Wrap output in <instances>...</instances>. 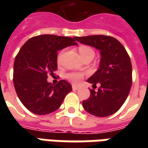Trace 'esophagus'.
<instances>
[{
  "label": "esophagus",
  "instance_id": "34e87169",
  "mask_svg": "<svg viewBox=\"0 0 148 148\" xmlns=\"http://www.w3.org/2000/svg\"><path fill=\"white\" fill-rule=\"evenodd\" d=\"M72 89H73V90H77L79 89V87L76 86H72Z\"/></svg>",
  "mask_w": 148,
  "mask_h": 148
}]
</instances>
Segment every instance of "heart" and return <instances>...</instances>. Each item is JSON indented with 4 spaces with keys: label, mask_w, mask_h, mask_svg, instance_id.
Listing matches in <instances>:
<instances>
[{
    "label": "heart",
    "mask_w": 148,
    "mask_h": 148,
    "mask_svg": "<svg viewBox=\"0 0 148 148\" xmlns=\"http://www.w3.org/2000/svg\"><path fill=\"white\" fill-rule=\"evenodd\" d=\"M78 51H79L80 55L82 58H86L89 55H94V52H93V49L90 48V47H88V46H80L78 47ZM61 55L62 52L58 55V60H59ZM66 78L68 79V81H70L73 84L77 85V84L80 83L81 81L82 80L83 74H80V73H69V74H66Z\"/></svg>",
    "instance_id": "obj_1"
}]
</instances>
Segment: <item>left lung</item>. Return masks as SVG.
<instances>
[{
    "label": "left lung",
    "instance_id": "obj_1",
    "mask_svg": "<svg viewBox=\"0 0 148 148\" xmlns=\"http://www.w3.org/2000/svg\"><path fill=\"white\" fill-rule=\"evenodd\" d=\"M77 42L100 51L99 69L87 80L98 91L90 90V96L82 101L84 109L90 114L105 117L117 112L130 92L132 83L131 59L124 46L113 37L97 35L74 37Z\"/></svg>",
    "mask_w": 148,
    "mask_h": 148
}]
</instances>
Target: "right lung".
Segmentation results:
<instances>
[{
  "label": "right lung",
  "mask_w": 148,
  "mask_h": 148,
  "mask_svg": "<svg viewBox=\"0 0 148 148\" xmlns=\"http://www.w3.org/2000/svg\"><path fill=\"white\" fill-rule=\"evenodd\" d=\"M71 37L41 35L28 39L18 52L13 83L19 99L32 112L46 115L55 112L72 90L66 81H59L54 86L47 79L57 70L58 51L77 45Z\"/></svg>",
  "instance_id": "right-lung-1"
}]
</instances>
